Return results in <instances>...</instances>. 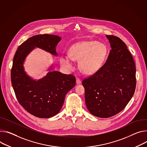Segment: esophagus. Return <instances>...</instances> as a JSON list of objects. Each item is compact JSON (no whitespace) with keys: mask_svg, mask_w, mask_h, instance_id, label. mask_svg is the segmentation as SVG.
<instances>
[{"mask_svg":"<svg viewBox=\"0 0 147 147\" xmlns=\"http://www.w3.org/2000/svg\"><path fill=\"white\" fill-rule=\"evenodd\" d=\"M82 83L81 80H80L78 78H76V84H80Z\"/></svg>","mask_w":147,"mask_h":147,"instance_id":"1","label":"esophagus"}]
</instances>
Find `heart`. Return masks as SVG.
Instances as JSON below:
<instances>
[{
    "label": "heart",
    "mask_w": 147,
    "mask_h": 147,
    "mask_svg": "<svg viewBox=\"0 0 147 147\" xmlns=\"http://www.w3.org/2000/svg\"><path fill=\"white\" fill-rule=\"evenodd\" d=\"M108 53L107 46L96 41H84L74 45L69 50V56H62L60 61L67 70L74 67L73 60L79 61V68L84 74L91 75L102 67Z\"/></svg>",
    "instance_id": "1"
}]
</instances>
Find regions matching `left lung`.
I'll list each match as a JSON object with an SVG mask.
<instances>
[{
    "mask_svg": "<svg viewBox=\"0 0 147 147\" xmlns=\"http://www.w3.org/2000/svg\"><path fill=\"white\" fill-rule=\"evenodd\" d=\"M111 50L104 65L84 79L86 105L89 112L109 118L121 111L134 95L136 65L126 45L119 37L106 35Z\"/></svg>",
    "mask_w": 147,
    "mask_h": 147,
    "instance_id": "obj_1",
    "label": "left lung"
}]
</instances>
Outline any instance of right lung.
Returning <instances> with one entry per match:
<instances>
[{"label": "right lung", "mask_w": 147, "mask_h": 147, "mask_svg": "<svg viewBox=\"0 0 147 147\" xmlns=\"http://www.w3.org/2000/svg\"><path fill=\"white\" fill-rule=\"evenodd\" d=\"M61 39L57 35L34 36L18 47L13 58L11 81L16 98L26 111L38 118H50L60 112L66 94L76 85V78L71 74L54 71L52 64L45 76L34 79L26 72L24 64L26 57L36 48L57 56L56 47Z\"/></svg>", "instance_id": "obj_1"}]
</instances>
